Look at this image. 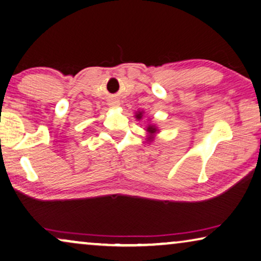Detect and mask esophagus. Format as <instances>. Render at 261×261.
<instances>
[{"mask_svg": "<svg viewBox=\"0 0 261 261\" xmlns=\"http://www.w3.org/2000/svg\"><path fill=\"white\" fill-rule=\"evenodd\" d=\"M109 106H110V107H117V106H119V102H118V100H116V99H112V100H110V102H109Z\"/></svg>", "mask_w": 261, "mask_h": 261, "instance_id": "esophagus-1", "label": "esophagus"}]
</instances>
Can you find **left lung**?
Instances as JSON below:
<instances>
[{
  "label": "left lung",
  "mask_w": 261,
  "mask_h": 261,
  "mask_svg": "<svg viewBox=\"0 0 261 261\" xmlns=\"http://www.w3.org/2000/svg\"><path fill=\"white\" fill-rule=\"evenodd\" d=\"M137 117L138 118H141L142 117V112H139V114L137 115ZM147 131H149V134H151V135H152V134H154V132L155 131H157V129H155V127L152 125V126H149V127H147Z\"/></svg>",
  "instance_id": "obj_1"
}]
</instances>
